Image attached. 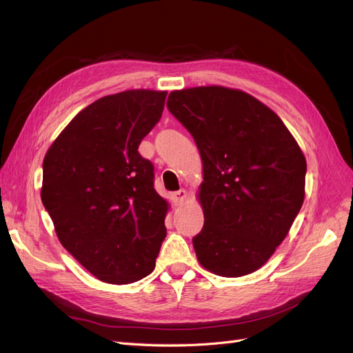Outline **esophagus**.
I'll list each match as a JSON object with an SVG mask.
<instances>
[{
	"instance_id": "obj_1",
	"label": "esophagus",
	"mask_w": 353,
	"mask_h": 353,
	"mask_svg": "<svg viewBox=\"0 0 353 353\" xmlns=\"http://www.w3.org/2000/svg\"><path fill=\"white\" fill-rule=\"evenodd\" d=\"M172 197H174L175 205H181V203H184V201L187 200V197H188V193H187V190L181 188V190L175 191V193L172 194Z\"/></svg>"
}]
</instances>
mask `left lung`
Wrapping results in <instances>:
<instances>
[{
    "instance_id": "left-lung-1",
    "label": "left lung",
    "mask_w": 353,
    "mask_h": 353,
    "mask_svg": "<svg viewBox=\"0 0 353 353\" xmlns=\"http://www.w3.org/2000/svg\"><path fill=\"white\" fill-rule=\"evenodd\" d=\"M203 162L199 263L236 279L258 271L290 231L305 199L306 159L279 114L253 95L209 85L169 94Z\"/></svg>"
}]
</instances>
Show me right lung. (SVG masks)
I'll list each match as a JSON object with an SVG mask.
<instances>
[{
    "label": "right lung",
    "mask_w": 353,
    "mask_h": 353,
    "mask_svg": "<svg viewBox=\"0 0 353 353\" xmlns=\"http://www.w3.org/2000/svg\"><path fill=\"white\" fill-rule=\"evenodd\" d=\"M166 91L128 90L82 109L48 148L41 200L57 239L100 281L152 274L166 237L169 203L138 153L163 112Z\"/></svg>",
    "instance_id": "1"
}]
</instances>
